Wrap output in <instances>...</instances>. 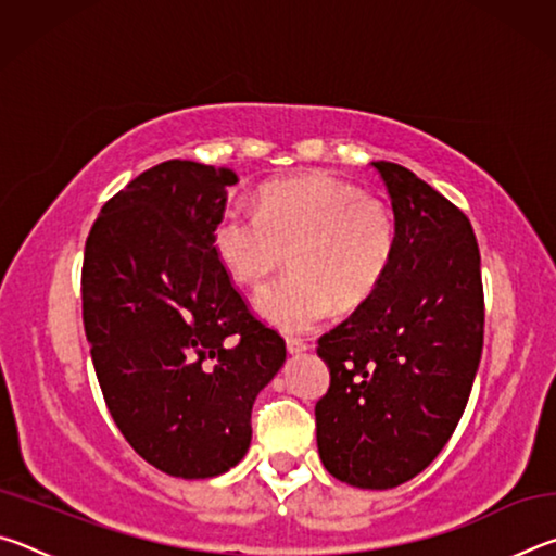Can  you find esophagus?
Instances as JSON below:
<instances>
[{"label":"esophagus","mask_w":556,"mask_h":556,"mask_svg":"<svg viewBox=\"0 0 556 556\" xmlns=\"http://www.w3.org/2000/svg\"><path fill=\"white\" fill-rule=\"evenodd\" d=\"M287 351L291 355H299V353H306L308 345L304 341H299V338H287Z\"/></svg>","instance_id":"obj_1"}]
</instances>
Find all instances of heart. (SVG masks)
Here are the masks:
<instances>
[{
    "label": "heart",
    "mask_w": 556,
    "mask_h": 556,
    "mask_svg": "<svg viewBox=\"0 0 556 556\" xmlns=\"http://www.w3.org/2000/svg\"><path fill=\"white\" fill-rule=\"evenodd\" d=\"M211 248L235 285L260 289L285 267L291 275L262 291L257 314L285 333H306L355 308L388 277L397 228L388 205L351 184L306 174L267 184L257 215L228 205L211 230Z\"/></svg>",
    "instance_id": "heart-1"
}]
</instances>
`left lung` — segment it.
Segmentation results:
<instances>
[{
  "label": "left lung",
  "mask_w": 556,
  "mask_h": 556,
  "mask_svg": "<svg viewBox=\"0 0 556 556\" xmlns=\"http://www.w3.org/2000/svg\"><path fill=\"white\" fill-rule=\"evenodd\" d=\"M397 250L380 289L318 338L331 388L316 402L328 473L384 491L421 473L454 434L483 351L481 252L464 213L409 168L372 162Z\"/></svg>",
  "instance_id": "obj_1"
}]
</instances>
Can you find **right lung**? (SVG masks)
Instances as JSON below:
<instances>
[{
	"mask_svg": "<svg viewBox=\"0 0 556 556\" xmlns=\"http://www.w3.org/2000/svg\"><path fill=\"white\" fill-rule=\"evenodd\" d=\"M232 168L164 162L102 205L83 257V324L129 446L176 478L238 466L252 404L287 361L211 248Z\"/></svg>",
	"mask_w": 556,
	"mask_h": 556,
	"instance_id": "right-lung-1",
	"label": "right lung"
}]
</instances>
